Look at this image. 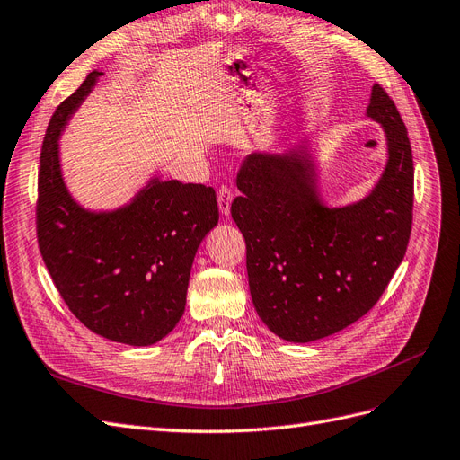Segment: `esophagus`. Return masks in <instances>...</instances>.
<instances>
[{
  "label": "esophagus",
  "mask_w": 460,
  "mask_h": 460,
  "mask_svg": "<svg viewBox=\"0 0 460 460\" xmlns=\"http://www.w3.org/2000/svg\"><path fill=\"white\" fill-rule=\"evenodd\" d=\"M231 202H233V191L229 190L227 185L219 187L217 191V207H219V212L224 216H229L231 212Z\"/></svg>",
  "instance_id": "obj_1"
}]
</instances>
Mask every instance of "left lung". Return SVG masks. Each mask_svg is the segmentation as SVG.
I'll return each instance as SVG.
<instances>
[{"instance_id": "obj_1", "label": "left lung", "mask_w": 460, "mask_h": 460, "mask_svg": "<svg viewBox=\"0 0 460 460\" xmlns=\"http://www.w3.org/2000/svg\"><path fill=\"white\" fill-rule=\"evenodd\" d=\"M367 117L381 123L388 161L362 200L320 199L307 144L252 153L236 174L231 216L246 241L250 296L260 318L292 343L328 337L379 301L402 263L413 221V155L402 117L373 84Z\"/></svg>"}]
</instances>
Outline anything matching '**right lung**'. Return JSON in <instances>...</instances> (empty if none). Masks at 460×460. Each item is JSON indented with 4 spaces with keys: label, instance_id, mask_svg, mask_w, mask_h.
Listing matches in <instances>:
<instances>
[{
    "label": "right lung",
    "instance_id": "obj_1",
    "mask_svg": "<svg viewBox=\"0 0 460 460\" xmlns=\"http://www.w3.org/2000/svg\"><path fill=\"white\" fill-rule=\"evenodd\" d=\"M100 75L91 72L50 117L38 178V243L81 324L110 341L147 347L172 332L185 311L197 248L219 219L216 191L153 178L113 212L79 207L62 178L58 138Z\"/></svg>",
    "mask_w": 460,
    "mask_h": 460
}]
</instances>
